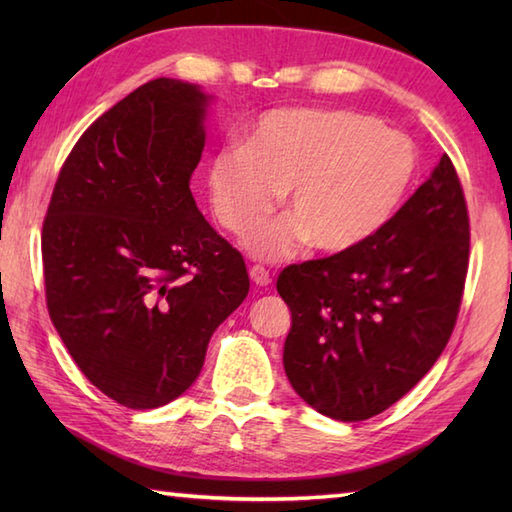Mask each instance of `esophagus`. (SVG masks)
<instances>
[{
    "label": "esophagus",
    "mask_w": 512,
    "mask_h": 512,
    "mask_svg": "<svg viewBox=\"0 0 512 512\" xmlns=\"http://www.w3.org/2000/svg\"><path fill=\"white\" fill-rule=\"evenodd\" d=\"M250 279H253V284L264 288V286L270 284V273L264 266H253V268H250Z\"/></svg>",
    "instance_id": "34e87169"
}]
</instances>
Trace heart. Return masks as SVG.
<instances>
[{
    "label": "heart",
    "instance_id": "obj_1",
    "mask_svg": "<svg viewBox=\"0 0 512 512\" xmlns=\"http://www.w3.org/2000/svg\"><path fill=\"white\" fill-rule=\"evenodd\" d=\"M418 173L411 140L374 116L284 107L248 127L206 162L215 220L242 235L273 211L281 191L292 213L246 237L253 255L281 259L312 244L328 255L367 244L394 220Z\"/></svg>",
    "mask_w": 512,
    "mask_h": 512
}]
</instances>
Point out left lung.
Instances as JSON below:
<instances>
[{"mask_svg": "<svg viewBox=\"0 0 512 512\" xmlns=\"http://www.w3.org/2000/svg\"><path fill=\"white\" fill-rule=\"evenodd\" d=\"M469 239L462 184L444 154L367 244L281 270L292 389L323 416L358 422L416 387L458 319Z\"/></svg>", "mask_w": 512, "mask_h": 512, "instance_id": "left-lung-1", "label": "left lung"}]
</instances>
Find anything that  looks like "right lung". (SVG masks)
<instances>
[{
  "label": "right lung",
  "mask_w": 512,
  "mask_h": 512,
  "mask_svg": "<svg viewBox=\"0 0 512 512\" xmlns=\"http://www.w3.org/2000/svg\"><path fill=\"white\" fill-rule=\"evenodd\" d=\"M211 101L167 76L127 94L74 145L43 220L54 328L90 383L129 409L184 394L250 288L244 257L189 189Z\"/></svg>",
  "instance_id": "right-lung-1"
}]
</instances>
